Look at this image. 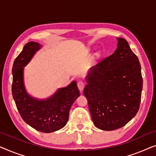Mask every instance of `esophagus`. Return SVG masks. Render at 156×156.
Instances as JSON below:
<instances>
[{
  "label": "esophagus",
  "instance_id": "obj_1",
  "mask_svg": "<svg viewBox=\"0 0 156 156\" xmlns=\"http://www.w3.org/2000/svg\"><path fill=\"white\" fill-rule=\"evenodd\" d=\"M85 86H86V83H85L84 82H83V81H80V82H78L77 87L80 91H82L83 89H84Z\"/></svg>",
  "mask_w": 156,
  "mask_h": 156
}]
</instances>
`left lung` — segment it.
<instances>
[{"instance_id":"8db88e82","label":"left lung","mask_w":156,"mask_h":156,"mask_svg":"<svg viewBox=\"0 0 156 156\" xmlns=\"http://www.w3.org/2000/svg\"><path fill=\"white\" fill-rule=\"evenodd\" d=\"M117 40L114 52L90 69L84 90L94 124L104 131L129 123L138 112L141 100L140 62L126 40Z\"/></svg>"}]
</instances>
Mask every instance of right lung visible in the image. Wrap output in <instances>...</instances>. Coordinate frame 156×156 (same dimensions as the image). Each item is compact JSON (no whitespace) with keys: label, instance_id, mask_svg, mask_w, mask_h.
Here are the masks:
<instances>
[{"label":"right lung","instance_id":"obj_1","mask_svg":"<svg viewBox=\"0 0 156 156\" xmlns=\"http://www.w3.org/2000/svg\"><path fill=\"white\" fill-rule=\"evenodd\" d=\"M40 48L38 42H29L15 59L12 66V94L23 121L42 133L61 129L67 123L70 108L80 96L76 82L59 89L50 99L38 101L27 95L23 84V67Z\"/></svg>","mask_w":156,"mask_h":156}]
</instances>
